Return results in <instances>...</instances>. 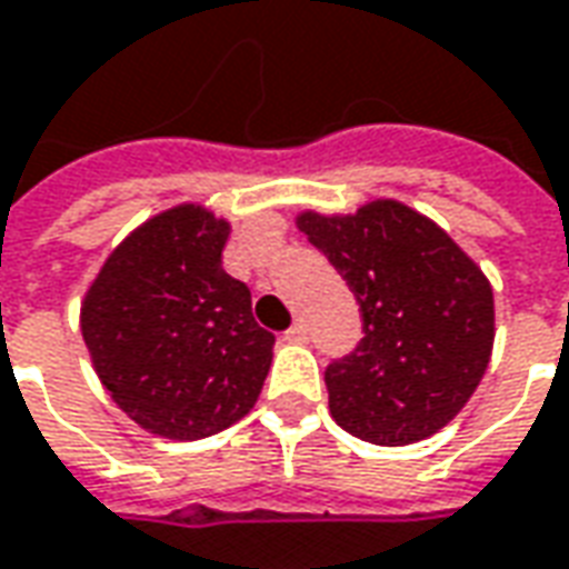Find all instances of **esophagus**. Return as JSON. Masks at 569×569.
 Returning <instances> with one entry per match:
<instances>
[{
  "instance_id": "34e87169",
  "label": "esophagus",
  "mask_w": 569,
  "mask_h": 569,
  "mask_svg": "<svg viewBox=\"0 0 569 569\" xmlns=\"http://www.w3.org/2000/svg\"><path fill=\"white\" fill-rule=\"evenodd\" d=\"M283 339L286 342H305V339H308V323H305V320H296V323L283 333Z\"/></svg>"
}]
</instances>
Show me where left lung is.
I'll return each instance as SVG.
<instances>
[{
  "label": "left lung",
  "mask_w": 569,
  "mask_h": 569,
  "mask_svg": "<svg viewBox=\"0 0 569 569\" xmlns=\"http://www.w3.org/2000/svg\"><path fill=\"white\" fill-rule=\"evenodd\" d=\"M299 230L361 305L365 339L327 367L330 415L373 446H411L451 423L492 358L496 301L451 236L396 199L355 214L301 211Z\"/></svg>",
  "instance_id": "1"
}]
</instances>
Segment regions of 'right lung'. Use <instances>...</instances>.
<instances>
[{
  "mask_svg": "<svg viewBox=\"0 0 569 569\" xmlns=\"http://www.w3.org/2000/svg\"><path fill=\"white\" fill-rule=\"evenodd\" d=\"M230 223L173 204L108 254L80 305L99 380L133 423L161 439H204L249 415L273 358L252 292L220 252Z\"/></svg>",
  "mask_w": 569,
  "mask_h": 569,
  "instance_id": "right-lung-1",
  "label": "right lung"
}]
</instances>
